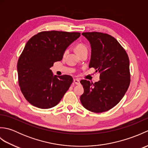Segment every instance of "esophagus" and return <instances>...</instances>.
<instances>
[{
    "label": "esophagus",
    "mask_w": 148,
    "mask_h": 148,
    "mask_svg": "<svg viewBox=\"0 0 148 148\" xmlns=\"http://www.w3.org/2000/svg\"><path fill=\"white\" fill-rule=\"evenodd\" d=\"M74 83L76 84H80V80L79 79H74Z\"/></svg>",
    "instance_id": "esophagus-1"
}]
</instances>
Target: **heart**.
Returning <instances> with one entry per match:
<instances>
[{
	"mask_svg": "<svg viewBox=\"0 0 148 148\" xmlns=\"http://www.w3.org/2000/svg\"><path fill=\"white\" fill-rule=\"evenodd\" d=\"M75 49H76V51L77 55H79L80 53H83L84 51H88V49L86 48V46L84 45V44H82V43L77 44ZM67 52H68L67 50H66V51L64 52V55L67 54Z\"/></svg>",
	"mask_w": 148,
	"mask_h": 148,
	"instance_id": "b5f03b06",
	"label": "heart"
}]
</instances>
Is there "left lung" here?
Listing matches in <instances>:
<instances>
[{
    "label": "left lung",
    "instance_id": "left-lung-1",
    "mask_svg": "<svg viewBox=\"0 0 148 148\" xmlns=\"http://www.w3.org/2000/svg\"><path fill=\"white\" fill-rule=\"evenodd\" d=\"M90 43L92 53L89 67L100 72L95 83L83 79L84 93L80 100L85 109L102 112L114 108L125 95L130 82L129 58L114 37L102 32H83Z\"/></svg>",
    "mask_w": 148,
    "mask_h": 148
}]
</instances>
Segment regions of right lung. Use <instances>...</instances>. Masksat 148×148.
Instances as JSON below:
<instances>
[{
	"label": "right lung",
	"mask_w": 148,
	"mask_h": 148,
	"mask_svg": "<svg viewBox=\"0 0 148 148\" xmlns=\"http://www.w3.org/2000/svg\"><path fill=\"white\" fill-rule=\"evenodd\" d=\"M79 32L44 31L28 40L19 57V86L30 104L40 109L56 106L69 90L73 79L69 75H53L51 68L62 60L67 47Z\"/></svg>",
	"instance_id": "obj_1"
}]
</instances>
